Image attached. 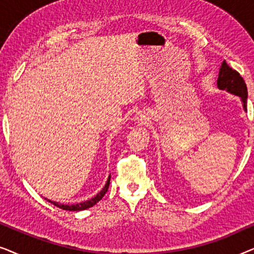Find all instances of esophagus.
<instances>
[{"instance_id": "obj_1", "label": "esophagus", "mask_w": 254, "mask_h": 254, "mask_svg": "<svg viewBox=\"0 0 254 254\" xmlns=\"http://www.w3.org/2000/svg\"><path fill=\"white\" fill-rule=\"evenodd\" d=\"M134 120H135V121H137V123H140V124H144V121H145V117H144L143 114H142V113H137L136 116L134 117Z\"/></svg>"}]
</instances>
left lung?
Masks as SVG:
<instances>
[{
  "instance_id": "1",
  "label": "left lung",
  "mask_w": 254,
  "mask_h": 254,
  "mask_svg": "<svg viewBox=\"0 0 254 254\" xmlns=\"http://www.w3.org/2000/svg\"><path fill=\"white\" fill-rule=\"evenodd\" d=\"M217 88L239 97L243 109L245 112L248 111V88H246L244 79L237 71L229 67L225 61L222 62L220 71H218Z\"/></svg>"
}]
</instances>
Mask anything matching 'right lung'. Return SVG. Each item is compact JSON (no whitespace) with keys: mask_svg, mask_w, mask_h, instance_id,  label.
<instances>
[{"mask_svg":"<svg viewBox=\"0 0 254 254\" xmlns=\"http://www.w3.org/2000/svg\"><path fill=\"white\" fill-rule=\"evenodd\" d=\"M110 180H111V175L109 176V178H107V182L105 184V186L103 187V190H100V192L97 194L96 196L91 197L90 200H86V201H83V202H79V203H76V204H64V203H59V202H55V201H52V200H48L45 197V200H47L48 202L53 203L54 206H57L59 208H61V209H64V210H69V211H79V210H84V209H88V208L95 206V204L98 202L99 200H102V197L105 195V193L107 192V190H109V186H110Z\"/></svg>","mask_w":254,"mask_h":254,"instance_id":"1","label":"right lung"}]
</instances>
